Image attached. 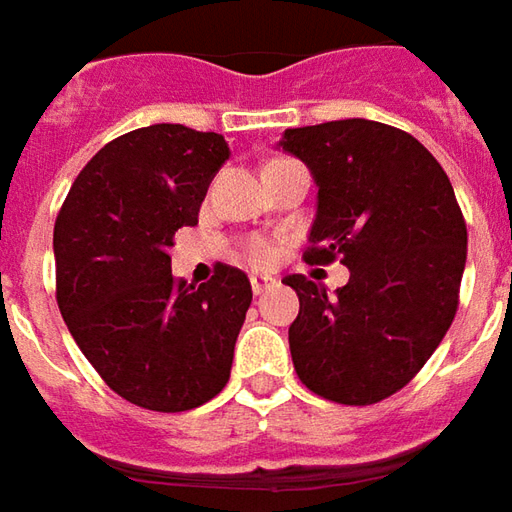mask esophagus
<instances>
[{
    "label": "esophagus",
    "mask_w": 512,
    "mask_h": 512,
    "mask_svg": "<svg viewBox=\"0 0 512 512\" xmlns=\"http://www.w3.org/2000/svg\"><path fill=\"white\" fill-rule=\"evenodd\" d=\"M273 284H276V281L270 276H250V290H253V295H264Z\"/></svg>",
    "instance_id": "1"
}]
</instances>
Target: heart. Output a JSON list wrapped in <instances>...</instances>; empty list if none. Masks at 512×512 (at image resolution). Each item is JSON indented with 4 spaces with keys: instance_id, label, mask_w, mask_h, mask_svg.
<instances>
[{
    "instance_id": "b5f03b06",
    "label": "heart",
    "mask_w": 512,
    "mask_h": 512,
    "mask_svg": "<svg viewBox=\"0 0 512 512\" xmlns=\"http://www.w3.org/2000/svg\"><path fill=\"white\" fill-rule=\"evenodd\" d=\"M273 256H276V248H273V242H267V239H253L248 245V262L250 264H270L273 262Z\"/></svg>"
}]
</instances>
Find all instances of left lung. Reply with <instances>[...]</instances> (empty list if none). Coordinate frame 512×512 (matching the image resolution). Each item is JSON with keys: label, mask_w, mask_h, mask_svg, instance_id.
I'll list each match as a JSON object with an SVG mask.
<instances>
[{"label": "left lung", "mask_w": 512, "mask_h": 512, "mask_svg": "<svg viewBox=\"0 0 512 512\" xmlns=\"http://www.w3.org/2000/svg\"><path fill=\"white\" fill-rule=\"evenodd\" d=\"M278 147L317 183L303 253L351 270L329 290L287 276L301 312L290 326L295 373L312 393L365 407L398 393L446 337L465 270L463 211L438 158L404 130L340 119L284 130Z\"/></svg>", "instance_id": "left-lung-1"}]
</instances>
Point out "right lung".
<instances>
[{
  "label": "right lung",
  "mask_w": 512,
  "mask_h": 512,
  "mask_svg": "<svg viewBox=\"0 0 512 512\" xmlns=\"http://www.w3.org/2000/svg\"><path fill=\"white\" fill-rule=\"evenodd\" d=\"M228 155L220 133L130 130L88 161L55 220L63 320L102 382L144 410H195L231 376L248 276L217 264L195 287L172 278L167 253Z\"/></svg>",
  "instance_id": "add662e5"
}]
</instances>
